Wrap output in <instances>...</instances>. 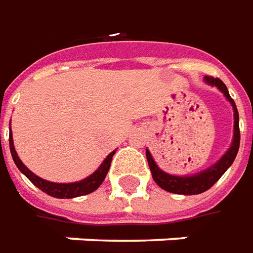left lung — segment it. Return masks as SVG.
<instances>
[{
  "label": "left lung",
  "mask_w": 253,
  "mask_h": 253,
  "mask_svg": "<svg viewBox=\"0 0 253 253\" xmlns=\"http://www.w3.org/2000/svg\"><path fill=\"white\" fill-rule=\"evenodd\" d=\"M205 81L210 84V85L217 86L219 89L222 90L223 95L229 99V102L233 106V110H234V139H233L231 147L227 150V153L216 164H213L211 168L203 170L200 173H197L194 176H173V175H169V173L164 172V170H161L157 167V164L154 163V160H153V157L150 154L149 150H146V157H147V161H149V167L150 170H151V175H153V179L156 180V183L161 189L167 190L169 193L184 194V196H193V194H200V193H204V191L211 189L222 177L223 173L229 169L230 165L234 163L237 153H238V149H240L238 111H237L234 100L230 96L227 86L224 85L222 80L215 78V77L205 76Z\"/></svg>",
  "instance_id": "left-lung-1"
}]
</instances>
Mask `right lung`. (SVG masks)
Returning <instances> with one entry per match:
<instances>
[{
	"mask_svg": "<svg viewBox=\"0 0 253 253\" xmlns=\"http://www.w3.org/2000/svg\"><path fill=\"white\" fill-rule=\"evenodd\" d=\"M9 149L10 154H12V158L16 164V167L19 168V170L26 175V177L30 180L34 186H37L38 189L46 193L48 196L55 197V198H74V197L85 196V194H89L102 184V182L104 180V177L107 175V172L110 169V164H111V160H113V156L116 151L110 153L109 156L106 157V160L103 161V164L97 168L90 176H88L86 179H84L81 182H74V183H53L48 182V180H43L41 177H38L37 175H34L26 165H24L20 158L17 157L16 150L13 147V139H12V132L9 130Z\"/></svg>",
	"mask_w": 253,
	"mask_h": 253,
	"instance_id": "right-lung-1",
	"label": "right lung"
}]
</instances>
